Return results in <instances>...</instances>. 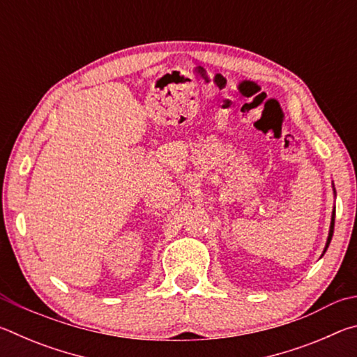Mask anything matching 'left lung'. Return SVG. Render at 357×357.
I'll use <instances>...</instances> for the list:
<instances>
[{"label": "left lung", "instance_id": "8db88e82", "mask_svg": "<svg viewBox=\"0 0 357 357\" xmlns=\"http://www.w3.org/2000/svg\"><path fill=\"white\" fill-rule=\"evenodd\" d=\"M334 222H335V211H332V220H331V229H329V236H328V243H326V249H328L332 239V234H334ZM324 249V252H326Z\"/></svg>", "mask_w": 357, "mask_h": 357}]
</instances>
